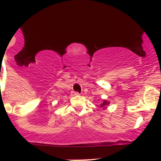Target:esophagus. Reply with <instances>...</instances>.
I'll return each instance as SVG.
<instances>
[{
    "instance_id": "1",
    "label": "esophagus",
    "mask_w": 161,
    "mask_h": 161,
    "mask_svg": "<svg viewBox=\"0 0 161 161\" xmlns=\"http://www.w3.org/2000/svg\"><path fill=\"white\" fill-rule=\"evenodd\" d=\"M73 95H79V92H73Z\"/></svg>"
}]
</instances>
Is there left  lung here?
Segmentation results:
<instances>
[{"label":"left lung","instance_id":"1","mask_svg":"<svg viewBox=\"0 0 161 161\" xmlns=\"http://www.w3.org/2000/svg\"><path fill=\"white\" fill-rule=\"evenodd\" d=\"M109 103L110 102L108 101H106V100H103V102L101 103L100 106H101V108H106L107 106H108Z\"/></svg>","mask_w":161,"mask_h":161}]
</instances>
